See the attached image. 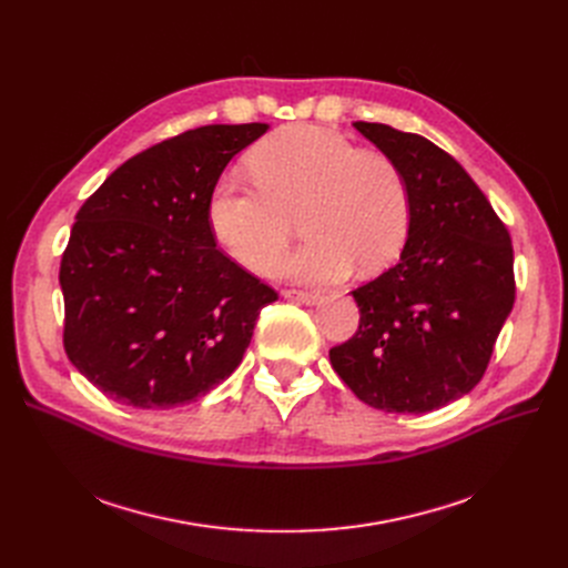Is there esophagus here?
<instances>
[{
    "label": "esophagus",
    "instance_id": "esophagus-1",
    "mask_svg": "<svg viewBox=\"0 0 568 568\" xmlns=\"http://www.w3.org/2000/svg\"><path fill=\"white\" fill-rule=\"evenodd\" d=\"M283 296L285 300H292V302H300V304H317L322 296L317 292H308V290H283Z\"/></svg>",
    "mask_w": 568,
    "mask_h": 568
}]
</instances>
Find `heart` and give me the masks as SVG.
Segmentation results:
<instances>
[{
  "label": "heart",
  "instance_id": "obj_1",
  "mask_svg": "<svg viewBox=\"0 0 568 568\" xmlns=\"http://www.w3.org/2000/svg\"><path fill=\"white\" fill-rule=\"evenodd\" d=\"M253 182L223 172L206 197V221L219 246L251 272L286 243L291 216L301 214L307 242L272 261L268 274L308 283L343 281L389 266L403 251L409 184L394 159L366 152L338 131L292 124L255 144Z\"/></svg>",
  "mask_w": 568,
  "mask_h": 568
}]
</instances>
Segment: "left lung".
I'll use <instances>...</instances> for the list:
<instances>
[{
	"mask_svg": "<svg viewBox=\"0 0 568 568\" xmlns=\"http://www.w3.org/2000/svg\"><path fill=\"white\" fill-rule=\"evenodd\" d=\"M403 170L412 221L398 264L352 292L359 329L329 349L366 405L424 414L481 382L516 300L506 225L465 168L430 140L354 122Z\"/></svg>",
	"mask_w": 568,
	"mask_h": 568,
	"instance_id": "1",
	"label": "left lung"
}]
</instances>
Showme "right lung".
<instances>
[{
  "label": "right lung",
  "instance_id": "add662e5",
  "mask_svg": "<svg viewBox=\"0 0 568 568\" xmlns=\"http://www.w3.org/2000/svg\"><path fill=\"white\" fill-rule=\"evenodd\" d=\"M266 124H212L119 165L89 195L59 266L64 349L108 398L165 409L212 392L278 300L232 262L206 221V197Z\"/></svg>",
  "mask_w": 568,
  "mask_h": 568
}]
</instances>
